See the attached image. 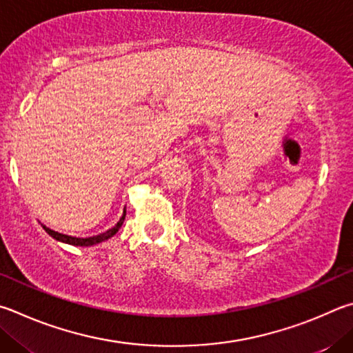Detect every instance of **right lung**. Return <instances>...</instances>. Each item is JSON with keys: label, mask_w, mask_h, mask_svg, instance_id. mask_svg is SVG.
I'll return each instance as SVG.
<instances>
[{"label": "right lung", "mask_w": 353, "mask_h": 353, "mask_svg": "<svg viewBox=\"0 0 353 353\" xmlns=\"http://www.w3.org/2000/svg\"><path fill=\"white\" fill-rule=\"evenodd\" d=\"M123 219H125V211H123L121 220L117 221V225H116L114 228H111V230H108L107 232L99 234V236L88 237V239H77V237L65 236V234L55 232V231H52V230H49V228H46V226H43V228H45V231L49 234V236L54 237L55 240H60V242H65V243H70V245H76V246H91V245L101 243V242H103V240H107V239H110V237H113L114 234H116L117 231H119V228L122 226Z\"/></svg>", "instance_id": "right-lung-1"}]
</instances>
